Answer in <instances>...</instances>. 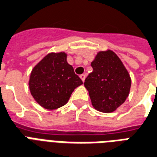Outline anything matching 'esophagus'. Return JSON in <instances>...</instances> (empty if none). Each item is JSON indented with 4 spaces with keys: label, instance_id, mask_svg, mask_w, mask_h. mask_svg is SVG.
I'll list each match as a JSON object with an SVG mask.
<instances>
[{
    "label": "esophagus",
    "instance_id": "1",
    "mask_svg": "<svg viewBox=\"0 0 157 157\" xmlns=\"http://www.w3.org/2000/svg\"><path fill=\"white\" fill-rule=\"evenodd\" d=\"M79 77H80V78L82 79V81H83V82H84V80H85V78H86L85 74H81Z\"/></svg>",
    "mask_w": 157,
    "mask_h": 157
}]
</instances>
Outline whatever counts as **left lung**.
<instances>
[{"mask_svg":"<svg viewBox=\"0 0 157 157\" xmlns=\"http://www.w3.org/2000/svg\"><path fill=\"white\" fill-rule=\"evenodd\" d=\"M91 66L93 72L86 78L84 87L92 105L101 113H113L128 98L132 85L130 74L111 49L98 52Z\"/></svg>","mask_w":157,"mask_h":157,"instance_id":"obj_1","label":"left lung"}]
</instances>
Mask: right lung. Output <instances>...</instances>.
<instances>
[{"mask_svg": "<svg viewBox=\"0 0 157 157\" xmlns=\"http://www.w3.org/2000/svg\"><path fill=\"white\" fill-rule=\"evenodd\" d=\"M83 82L67 62L65 52H52L33 68L29 79L30 94L42 108L55 110L65 105Z\"/></svg>", "mask_w": 157, "mask_h": 157, "instance_id": "obj_1", "label": "right lung"}]
</instances>
